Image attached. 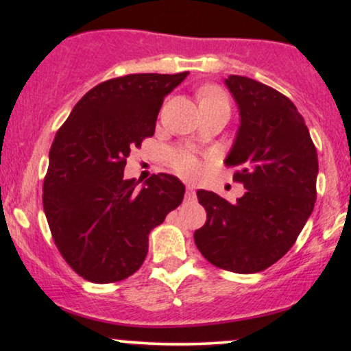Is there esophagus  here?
Returning <instances> with one entry per match:
<instances>
[{"label": "esophagus", "mask_w": 351, "mask_h": 351, "mask_svg": "<svg viewBox=\"0 0 351 351\" xmlns=\"http://www.w3.org/2000/svg\"><path fill=\"white\" fill-rule=\"evenodd\" d=\"M186 199H191V201L196 199V189L193 186L186 188Z\"/></svg>", "instance_id": "34e87169"}]
</instances>
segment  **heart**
<instances>
[{"label": "heart", "mask_w": 351, "mask_h": 351, "mask_svg": "<svg viewBox=\"0 0 351 351\" xmlns=\"http://www.w3.org/2000/svg\"><path fill=\"white\" fill-rule=\"evenodd\" d=\"M198 99H199V106L208 102H217V100H226L223 92L216 87H203L198 92ZM170 163L173 165L176 171H180L181 175L184 176H196L199 175L201 168V160L195 153L186 152V150H180V152H173L170 155Z\"/></svg>", "instance_id": "obj_1"}]
</instances>
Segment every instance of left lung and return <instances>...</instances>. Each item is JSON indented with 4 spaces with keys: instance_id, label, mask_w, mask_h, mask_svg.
I'll use <instances>...</instances> for the list:
<instances>
[{
    "instance_id": "obj_1",
    "label": "left lung",
    "mask_w": 351,
    "mask_h": 351,
    "mask_svg": "<svg viewBox=\"0 0 351 351\" xmlns=\"http://www.w3.org/2000/svg\"><path fill=\"white\" fill-rule=\"evenodd\" d=\"M224 84L239 110L234 143L224 163L247 191L229 203L199 189L206 223L195 231L199 252L237 274L267 269L292 247L317 199L318 160L297 107L276 88L229 75Z\"/></svg>"
}]
</instances>
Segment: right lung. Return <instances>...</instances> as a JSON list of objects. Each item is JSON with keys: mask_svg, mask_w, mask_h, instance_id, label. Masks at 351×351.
Wrapping results in <instances>:
<instances>
[{"mask_svg": "<svg viewBox=\"0 0 351 351\" xmlns=\"http://www.w3.org/2000/svg\"><path fill=\"white\" fill-rule=\"evenodd\" d=\"M189 72L130 74L87 92L56 134L43 204L66 263L108 284L138 271L148 234L178 208L184 184L173 175L125 180L130 150L155 134L163 99Z\"/></svg>", "mask_w": 351, "mask_h": 351, "instance_id": "add662e5", "label": "right lung"}]
</instances>
